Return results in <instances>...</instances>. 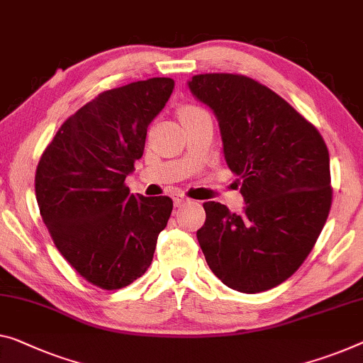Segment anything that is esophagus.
<instances>
[{"label":"esophagus","instance_id":"esophagus-1","mask_svg":"<svg viewBox=\"0 0 363 363\" xmlns=\"http://www.w3.org/2000/svg\"><path fill=\"white\" fill-rule=\"evenodd\" d=\"M171 197H172V200H174L176 207H182V205L189 203V199L184 196V194H181V192H172Z\"/></svg>","mask_w":363,"mask_h":363}]
</instances>
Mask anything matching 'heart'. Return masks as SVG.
<instances>
[{
  "label": "heart",
  "mask_w": 363,
  "mask_h": 363,
  "mask_svg": "<svg viewBox=\"0 0 363 363\" xmlns=\"http://www.w3.org/2000/svg\"><path fill=\"white\" fill-rule=\"evenodd\" d=\"M203 113H207L203 109H200V107L196 106H186L181 109V118H189V117H197V116H203Z\"/></svg>",
  "instance_id": "obj_1"
}]
</instances>
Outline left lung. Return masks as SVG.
Masks as SVG:
<instances>
[{
	"label": "left lung",
	"instance_id": "8db88e82",
	"mask_svg": "<svg viewBox=\"0 0 363 363\" xmlns=\"http://www.w3.org/2000/svg\"><path fill=\"white\" fill-rule=\"evenodd\" d=\"M218 121L226 164L245 208L205 202L197 231L208 267L242 294L280 285L313 250L333 200L329 151L320 132L272 89L242 74L187 81Z\"/></svg>",
	"mask_w": 363,
	"mask_h": 363
}]
</instances>
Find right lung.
Instances as JSON below:
<instances>
[{"mask_svg": "<svg viewBox=\"0 0 363 363\" xmlns=\"http://www.w3.org/2000/svg\"><path fill=\"white\" fill-rule=\"evenodd\" d=\"M172 89L171 78H150L104 91L63 123L37 166V203L57 250L104 290L147 272L171 216L169 197L133 196L125 177Z\"/></svg>", "mask_w": 363, "mask_h": 363, "instance_id": "1", "label": "right lung"}]
</instances>
